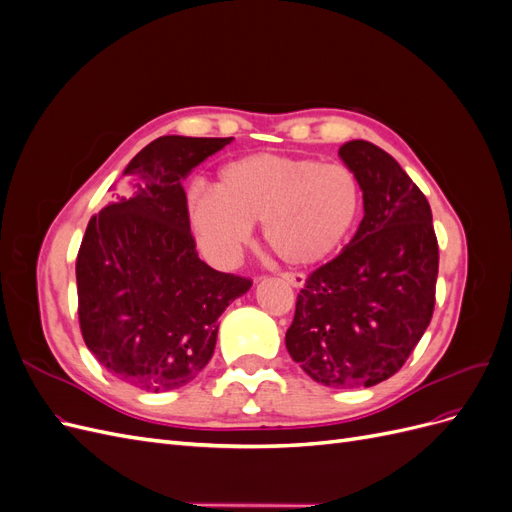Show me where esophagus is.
Masks as SVG:
<instances>
[{
	"label": "esophagus",
	"mask_w": 512,
	"mask_h": 512,
	"mask_svg": "<svg viewBox=\"0 0 512 512\" xmlns=\"http://www.w3.org/2000/svg\"><path fill=\"white\" fill-rule=\"evenodd\" d=\"M282 277L294 288H303V284H305V275L303 273H282Z\"/></svg>",
	"instance_id": "esophagus-1"
}]
</instances>
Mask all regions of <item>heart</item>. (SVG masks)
<instances>
[{
  "label": "heart",
  "mask_w": 512,
  "mask_h": 512,
  "mask_svg": "<svg viewBox=\"0 0 512 512\" xmlns=\"http://www.w3.org/2000/svg\"><path fill=\"white\" fill-rule=\"evenodd\" d=\"M363 211V185L346 164L284 153H250L222 166L218 190L188 194L190 224L215 262H230L262 224L267 245L288 265L337 254Z\"/></svg>",
  "instance_id": "obj_1"
}]
</instances>
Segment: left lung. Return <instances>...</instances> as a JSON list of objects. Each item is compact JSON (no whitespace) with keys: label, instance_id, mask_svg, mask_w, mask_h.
<instances>
[{"label":"left lung","instance_id":"8db88e82","mask_svg":"<svg viewBox=\"0 0 512 512\" xmlns=\"http://www.w3.org/2000/svg\"><path fill=\"white\" fill-rule=\"evenodd\" d=\"M339 156L363 185V222L342 254L297 294L286 348L333 389L389 380L421 342L436 305L438 239L418 185L384 149L350 141Z\"/></svg>","mask_w":512,"mask_h":512}]
</instances>
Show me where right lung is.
<instances>
[{
  "label": "right lung",
  "mask_w": 512,
  "mask_h": 512,
  "mask_svg": "<svg viewBox=\"0 0 512 512\" xmlns=\"http://www.w3.org/2000/svg\"><path fill=\"white\" fill-rule=\"evenodd\" d=\"M230 141L156 138L87 224L76 256L81 335L104 369L136 389L192 382L213 356L218 318L252 286L198 258L181 185Z\"/></svg>",
  "instance_id": "1"
}]
</instances>
